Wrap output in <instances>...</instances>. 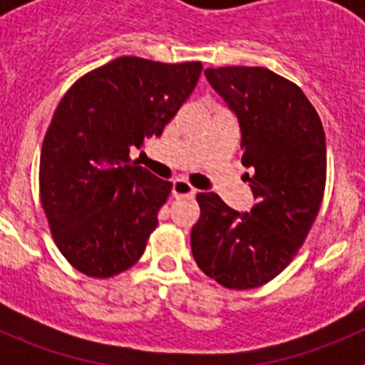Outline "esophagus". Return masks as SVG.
Listing matches in <instances>:
<instances>
[{"label": "esophagus", "instance_id": "1", "mask_svg": "<svg viewBox=\"0 0 365 365\" xmlns=\"http://www.w3.org/2000/svg\"><path fill=\"white\" fill-rule=\"evenodd\" d=\"M195 193H197V190L193 188L188 180H185V179L173 180V188H172L173 197H177V199H179V197H193Z\"/></svg>", "mask_w": 365, "mask_h": 365}]
</instances>
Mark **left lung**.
<instances>
[{
	"label": "left lung",
	"instance_id": "8db88e82",
	"mask_svg": "<svg viewBox=\"0 0 365 365\" xmlns=\"http://www.w3.org/2000/svg\"><path fill=\"white\" fill-rule=\"evenodd\" d=\"M206 80L235 113L245 179L256 205L232 210L217 193H197L201 217L192 254L219 285L247 291L285 269L320 212L327 175L325 133L309 98L265 67L206 69Z\"/></svg>",
	"mask_w": 365,
	"mask_h": 365
}]
</instances>
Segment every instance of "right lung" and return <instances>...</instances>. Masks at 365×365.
I'll use <instances>...</instances> for the list:
<instances>
[{
	"mask_svg": "<svg viewBox=\"0 0 365 365\" xmlns=\"http://www.w3.org/2000/svg\"><path fill=\"white\" fill-rule=\"evenodd\" d=\"M201 62L122 56L83 74L60 100L40 157V199L58 250L89 278L133 267L172 182L130 150L163 133L197 86Z\"/></svg>",
	"mask_w": 365,
	"mask_h": 365,
	"instance_id": "add662e5",
	"label": "right lung"
}]
</instances>
